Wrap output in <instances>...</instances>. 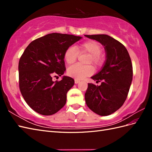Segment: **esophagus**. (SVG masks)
Here are the masks:
<instances>
[{
  "label": "esophagus",
  "mask_w": 152,
  "mask_h": 152,
  "mask_svg": "<svg viewBox=\"0 0 152 152\" xmlns=\"http://www.w3.org/2000/svg\"><path fill=\"white\" fill-rule=\"evenodd\" d=\"M80 82V80H78V79H75V84H79Z\"/></svg>",
  "instance_id": "esophagus-1"
}]
</instances>
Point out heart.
Returning <instances> with one entry per match:
<instances>
[{
  "label": "heart",
  "mask_w": 152,
  "mask_h": 152,
  "mask_svg": "<svg viewBox=\"0 0 152 152\" xmlns=\"http://www.w3.org/2000/svg\"><path fill=\"white\" fill-rule=\"evenodd\" d=\"M102 51V48L99 43L94 40H89L79 44L76 49L73 47L68 48L64 53V59L68 65H72L77 61L79 53L88 54L90 55L88 63L93 64L96 67H100L104 62V59L100 54ZM93 72L94 68L92 66H83L79 64L70 66L67 70L68 75L76 79H84L91 75Z\"/></svg>",
  "instance_id": "obj_1"
}]
</instances>
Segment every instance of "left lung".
I'll return each instance as SVG.
<instances>
[{"label": "left lung", "mask_w": 152, "mask_h": 152, "mask_svg": "<svg viewBox=\"0 0 152 152\" xmlns=\"http://www.w3.org/2000/svg\"><path fill=\"white\" fill-rule=\"evenodd\" d=\"M96 40L105 49L106 60L98 73L91 77L100 86L88 84L85 94L86 104L101 116H107L120 108L127 97L132 80V66L127 50L118 40L107 35H85Z\"/></svg>", "instance_id": "8db88e82"}]
</instances>
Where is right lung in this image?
<instances>
[{"mask_svg":"<svg viewBox=\"0 0 152 152\" xmlns=\"http://www.w3.org/2000/svg\"><path fill=\"white\" fill-rule=\"evenodd\" d=\"M82 37L58 33L49 34L34 40L21 55L18 65L19 86L26 103L43 115H51L61 109L66 94L74 80L63 76L60 81L53 80L65 70L64 53Z\"/></svg>","mask_w":152,"mask_h":152,"instance_id":"1","label":"right lung"}]
</instances>
